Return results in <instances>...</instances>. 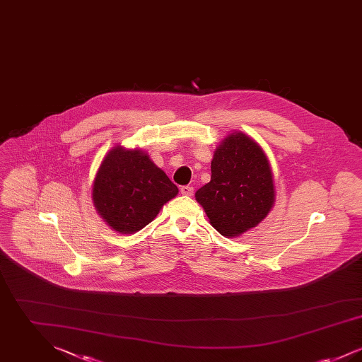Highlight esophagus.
<instances>
[{
    "label": "esophagus",
    "instance_id": "obj_1",
    "mask_svg": "<svg viewBox=\"0 0 362 362\" xmlns=\"http://www.w3.org/2000/svg\"><path fill=\"white\" fill-rule=\"evenodd\" d=\"M180 192L183 195H192L194 194V187H191V186H182L180 187Z\"/></svg>",
    "mask_w": 362,
    "mask_h": 362
}]
</instances>
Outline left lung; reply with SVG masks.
<instances>
[{
	"label": "left lung",
	"mask_w": 362,
	"mask_h": 362,
	"mask_svg": "<svg viewBox=\"0 0 362 362\" xmlns=\"http://www.w3.org/2000/svg\"><path fill=\"white\" fill-rule=\"evenodd\" d=\"M195 198L224 236L257 226L274 204L273 175L258 144L243 133L225 138L213 156L210 182Z\"/></svg>",
	"instance_id": "8db88e82"
}]
</instances>
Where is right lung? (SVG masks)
I'll use <instances>...</instances> for the list:
<instances>
[{
    "instance_id": "1",
    "label": "right lung",
    "mask_w": 362,
    "mask_h": 362,
    "mask_svg": "<svg viewBox=\"0 0 362 362\" xmlns=\"http://www.w3.org/2000/svg\"><path fill=\"white\" fill-rule=\"evenodd\" d=\"M177 192L148 155L117 146L104 157L92 198L107 224L121 233H134L152 223Z\"/></svg>"
}]
</instances>
